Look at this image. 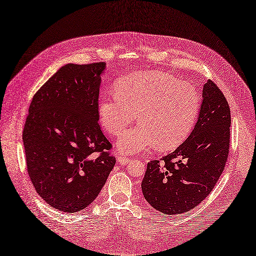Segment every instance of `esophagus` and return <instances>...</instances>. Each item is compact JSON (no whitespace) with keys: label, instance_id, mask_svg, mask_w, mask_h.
<instances>
[{"label":"esophagus","instance_id":"esophagus-1","mask_svg":"<svg viewBox=\"0 0 256 256\" xmlns=\"http://www.w3.org/2000/svg\"><path fill=\"white\" fill-rule=\"evenodd\" d=\"M118 161L120 164H122V165H127L128 163L131 162V158H126V156H120L118 158Z\"/></svg>","mask_w":256,"mask_h":256}]
</instances>
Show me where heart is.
Returning a JSON list of instances; mask_svg holds the SVG:
<instances>
[{"mask_svg": "<svg viewBox=\"0 0 256 256\" xmlns=\"http://www.w3.org/2000/svg\"><path fill=\"white\" fill-rule=\"evenodd\" d=\"M200 108L196 86L170 74L144 71L120 79L116 93L102 98L98 113L104 129L112 136H120L138 116L140 122L122 134L118 143L120 152L134 154L154 144L162 150L180 145L195 125Z\"/></svg>", "mask_w": 256, "mask_h": 256, "instance_id": "heart-1", "label": "heart"}]
</instances>
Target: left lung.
Returning <instances> with one entry per match:
<instances>
[{"mask_svg":"<svg viewBox=\"0 0 256 256\" xmlns=\"http://www.w3.org/2000/svg\"><path fill=\"white\" fill-rule=\"evenodd\" d=\"M199 118L190 136L174 152L147 164L143 195L167 215L192 210L222 176L230 150V106L222 90L208 80Z\"/></svg>","mask_w":256,"mask_h":256,"instance_id":"obj_1","label":"left lung"}]
</instances>
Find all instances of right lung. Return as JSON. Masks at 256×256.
Returning a JSON list of instances; mask_svg holds the SVG:
<instances>
[{
	"instance_id": "obj_1",
	"label": "right lung",
	"mask_w": 256,
	"mask_h": 256,
	"mask_svg": "<svg viewBox=\"0 0 256 256\" xmlns=\"http://www.w3.org/2000/svg\"><path fill=\"white\" fill-rule=\"evenodd\" d=\"M104 62L66 64L34 95L23 128L26 166L39 196L66 213L86 208L116 165L100 126Z\"/></svg>"
}]
</instances>
